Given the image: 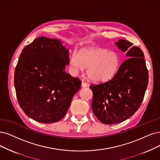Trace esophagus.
Listing matches in <instances>:
<instances>
[{
    "label": "esophagus",
    "mask_w": 160,
    "mask_h": 160,
    "mask_svg": "<svg viewBox=\"0 0 160 160\" xmlns=\"http://www.w3.org/2000/svg\"><path fill=\"white\" fill-rule=\"evenodd\" d=\"M81 86H82V88H86V87H87L88 85V84H87V83H86V82H82V84H81Z\"/></svg>",
    "instance_id": "obj_1"
}]
</instances>
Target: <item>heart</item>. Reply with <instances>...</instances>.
<instances>
[{
    "instance_id": "obj_1",
    "label": "heart",
    "mask_w": 160,
    "mask_h": 160,
    "mask_svg": "<svg viewBox=\"0 0 160 160\" xmlns=\"http://www.w3.org/2000/svg\"><path fill=\"white\" fill-rule=\"evenodd\" d=\"M70 65L75 72L87 69V75L92 82L105 83L111 80L119 70L121 60L119 55L108 49L88 47L74 51L70 57Z\"/></svg>"
}]
</instances>
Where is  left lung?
Here are the masks:
<instances>
[{
  "label": "left lung",
  "mask_w": 160,
  "mask_h": 160,
  "mask_svg": "<svg viewBox=\"0 0 160 160\" xmlns=\"http://www.w3.org/2000/svg\"><path fill=\"white\" fill-rule=\"evenodd\" d=\"M115 44L126 52L128 59L111 80L90 86L93 114L108 125L122 122L133 115L140 108L148 84L143 51L125 39H119Z\"/></svg>",
  "instance_id": "left-lung-1"
}]
</instances>
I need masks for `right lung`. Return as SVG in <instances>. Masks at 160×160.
Wrapping results in <instances>:
<instances>
[{"label": "right lung", "instance_id": "right-lung-1", "mask_svg": "<svg viewBox=\"0 0 160 160\" xmlns=\"http://www.w3.org/2000/svg\"><path fill=\"white\" fill-rule=\"evenodd\" d=\"M58 39L39 37L23 49L14 72L20 108L33 120L56 122L67 113L82 82L66 72L69 53Z\"/></svg>", "mask_w": 160, "mask_h": 160}]
</instances>
